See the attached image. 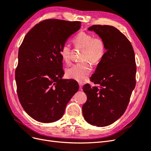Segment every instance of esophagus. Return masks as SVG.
Returning a JSON list of instances; mask_svg holds the SVG:
<instances>
[{"instance_id":"esophagus-1","label":"esophagus","mask_w":151,"mask_h":151,"mask_svg":"<svg viewBox=\"0 0 151 151\" xmlns=\"http://www.w3.org/2000/svg\"><path fill=\"white\" fill-rule=\"evenodd\" d=\"M79 88H80V89H82V88H83V84H82V83H79Z\"/></svg>"}]
</instances>
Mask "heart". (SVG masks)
I'll use <instances>...</instances> for the list:
<instances>
[{
  "label": "heart",
  "mask_w": 151,
  "mask_h": 151,
  "mask_svg": "<svg viewBox=\"0 0 151 151\" xmlns=\"http://www.w3.org/2000/svg\"><path fill=\"white\" fill-rule=\"evenodd\" d=\"M76 47L84 48L82 60L86 61L76 63L67 68V76L70 79L81 83L88 80V76L92 70V67L86 60L93 64H98L102 60L105 53V44L99 36H94L85 32H81L74 39ZM60 55L63 62L68 63L71 59V47L68 43H64L60 50Z\"/></svg>",
  "instance_id": "obj_1"
}]
</instances>
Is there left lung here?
<instances>
[{
	"mask_svg": "<svg viewBox=\"0 0 151 151\" xmlns=\"http://www.w3.org/2000/svg\"><path fill=\"white\" fill-rule=\"evenodd\" d=\"M105 44L102 60L91 81L97 86H84L87 101L83 106L86 121L97 127L112 124L125 111L136 84L135 53L130 41L111 26L93 25L88 28Z\"/></svg>",
	"mask_w": 151,
	"mask_h": 151,
	"instance_id": "1",
	"label": "left lung"
}]
</instances>
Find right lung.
Here are the masks:
<instances>
[{
  "instance_id": "1",
  "label": "right lung",
  "mask_w": 151,
  "mask_h": 151,
  "mask_svg": "<svg viewBox=\"0 0 151 151\" xmlns=\"http://www.w3.org/2000/svg\"><path fill=\"white\" fill-rule=\"evenodd\" d=\"M81 26L80 21L44 20L22 41L15 72L17 93L24 111L36 121L51 123L60 119L79 90L77 81L62 79L60 50Z\"/></svg>"
}]
</instances>
